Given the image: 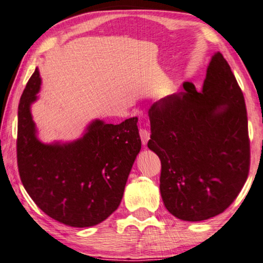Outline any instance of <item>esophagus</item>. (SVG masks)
Segmentation results:
<instances>
[{
  "label": "esophagus",
  "instance_id": "34e87169",
  "mask_svg": "<svg viewBox=\"0 0 263 263\" xmlns=\"http://www.w3.org/2000/svg\"><path fill=\"white\" fill-rule=\"evenodd\" d=\"M139 133H140V139H141L142 145H147V142L149 140V132L147 130H145V128H142Z\"/></svg>",
  "mask_w": 263,
  "mask_h": 263
}]
</instances>
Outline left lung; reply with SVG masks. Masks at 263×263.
Wrapping results in <instances>:
<instances>
[{"instance_id":"8db88e82","label":"left lung","mask_w":263,"mask_h":263,"mask_svg":"<svg viewBox=\"0 0 263 263\" xmlns=\"http://www.w3.org/2000/svg\"><path fill=\"white\" fill-rule=\"evenodd\" d=\"M183 88L149 109L147 146L161 160L164 206L179 219L201 221L224 212L247 180L246 104L219 52L211 58L202 90L190 82Z\"/></svg>"}]
</instances>
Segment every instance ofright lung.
<instances>
[{"instance_id":"obj_1","label":"right lung","mask_w":263,"mask_h":263,"mask_svg":"<svg viewBox=\"0 0 263 263\" xmlns=\"http://www.w3.org/2000/svg\"><path fill=\"white\" fill-rule=\"evenodd\" d=\"M41 84L35 68L18 105L21 181L39 209L54 220L73 228L95 226L121 204L141 148L138 118L117 125L95 119L77 140L44 144L38 139L31 115Z\"/></svg>"}]
</instances>
